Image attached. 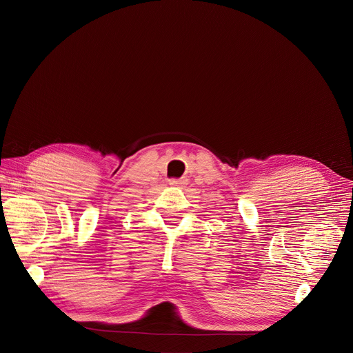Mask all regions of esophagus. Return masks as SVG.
Returning <instances> with one entry per match:
<instances>
[{
    "mask_svg": "<svg viewBox=\"0 0 353 353\" xmlns=\"http://www.w3.org/2000/svg\"><path fill=\"white\" fill-rule=\"evenodd\" d=\"M169 183H170V186L181 188V186H184V184H188V180L186 179H170Z\"/></svg>",
    "mask_w": 353,
    "mask_h": 353,
    "instance_id": "obj_1",
    "label": "esophagus"
}]
</instances>
